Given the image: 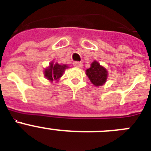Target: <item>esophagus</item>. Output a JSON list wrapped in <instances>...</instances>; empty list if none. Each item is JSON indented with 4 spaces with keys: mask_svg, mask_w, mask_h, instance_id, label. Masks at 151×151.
Returning <instances> with one entry per match:
<instances>
[{
    "mask_svg": "<svg viewBox=\"0 0 151 151\" xmlns=\"http://www.w3.org/2000/svg\"><path fill=\"white\" fill-rule=\"evenodd\" d=\"M73 65L74 66L77 68H82V63L81 62H74L73 63Z\"/></svg>",
    "mask_w": 151,
    "mask_h": 151,
    "instance_id": "1",
    "label": "esophagus"
}]
</instances>
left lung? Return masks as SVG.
I'll return each instance as SVG.
<instances>
[{"mask_svg": "<svg viewBox=\"0 0 151 151\" xmlns=\"http://www.w3.org/2000/svg\"><path fill=\"white\" fill-rule=\"evenodd\" d=\"M86 75L91 83L98 87L106 82L108 73L104 67H103L98 62L94 60L91 64V67L86 70Z\"/></svg>", "mask_w": 151, "mask_h": 151, "instance_id": "8db88e82", "label": "left lung"}]
</instances>
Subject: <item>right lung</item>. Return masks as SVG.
I'll list each match as a JSON object with an SVG mask.
<instances>
[{
    "instance_id": "right-lung-1",
    "label": "right lung",
    "mask_w": 151,
    "mask_h": 151,
    "mask_svg": "<svg viewBox=\"0 0 151 151\" xmlns=\"http://www.w3.org/2000/svg\"><path fill=\"white\" fill-rule=\"evenodd\" d=\"M67 68L69 67L66 64H54V63L52 62L50 63V66L45 69V76L51 82L54 80H58Z\"/></svg>"
}]
</instances>
